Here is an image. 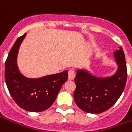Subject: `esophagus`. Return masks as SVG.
<instances>
[{
	"instance_id": "1",
	"label": "esophagus",
	"mask_w": 132,
	"mask_h": 132,
	"mask_svg": "<svg viewBox=\"0 0 132 132\" xmlns=\"http://www.w3.org/2000/svg\"><path fill=\"white\" fill-rule=\"evenodd\" d=\"M69 78L70 80H73V78H75V76H76V73H75V72L73 71V70H70L69 71Z\"/></svg>"
}]
</instances>
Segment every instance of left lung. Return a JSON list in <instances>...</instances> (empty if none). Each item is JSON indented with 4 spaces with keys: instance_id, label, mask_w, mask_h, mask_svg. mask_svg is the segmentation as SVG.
Listing matches in <instances>:
<instances>
[{
    "instance_id": "8db88e82",
    "label": "left lung",
    "mask_w": 132,
    "mask_h": 132,
    "mask_svg": "<svg viewBox=\"0 0 132 132\" xmlns=\"http://www.w3.org/2000/svg\"><path fill=\"white\" fill-rule=\"evenodd\" d=\"M118 65L116 73L109 78L93 76L85 70H78L73 97L80 110L92 114L103 112L112 107L125 90L127 70L122 47L114 53Z\"/></svg>"
}]
</instances>
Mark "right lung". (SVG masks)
<instances>
[{
    "mask_svg": "<svg viewBox=\"0 0 132 132\" xmlns=\"http://www.w3.org/2000/svg\"><path fill=\"white\" fill-rule=\"evenodd\" d=\"M26 33L18 38L5 64V80L8 91L20 108L30 112H42L54 102L61 86L68 79V71L37 79L24 77L17 65L19 48Z\"/></svg>",
    "mask_w": 132,
    "mask_h": 132,
    "instance_id": "right-lung-1",
    "label": "right lung"
}]
</instances>
